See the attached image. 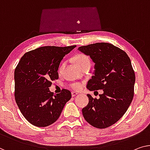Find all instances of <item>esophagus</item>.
Returning <instances> with one entry per match:
<instances>
[{"label":"esophagus","mask_w":150,"mask_h":150,"mask_svg":"<svg viewBox=\"0 0 150 150\" xmlns=\"http://www.w3.org/2000/svg\"><path fill=\"white\" fill-rule=\"evenodd\" d=\"M77 94H78V93L76 92V91H72V92H71V95H72L73 97L77 95Z\"/></svg>","instance_id":"1"}]
</instances>
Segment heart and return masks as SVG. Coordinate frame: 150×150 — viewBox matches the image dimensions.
<instances>
[{
    "mask_svg": "<svg viewBox=\"0 0 150 150\" xmlns=\"http://www.w3.org/2000/svg\"><path fill=\"white\" fill-rule=\"evenodd\" d=\"M73 59H74L75 62L77 64V66L79 67V69L82 67L85 64H90V59H89L88 56L84 54H77L75 56ZM64 66V63H62L61 67L59 69V70L61 71ZM69 87L72 89H73V90L77 91L79 90L82 88V84L80 83H73L69 85Z\"/></svg>",
    "mask_w": 150,
    "mask_h": 150,
    "instance_id": "heart-1",
    "label": "heart"
}]
</instances>
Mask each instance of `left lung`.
Segmentation results:
<instances>
[{
    "label": "left lung",
    "instance_id": "left-lung-1",
    "mask_svg": "<svg viewBox=\"0 0 150 150\" xmlns=\"http://www.w3.org/2000/svg\"><path fill=\"white\" fill-rule=\"evenodd\" d=\"M78 50L95 62L94 75L87 88L104 91L99 99L88 94L89 103L82 109L83 116L91 126L107 128L124 115L133 100L135 75L131 60L124 50L106 42L80 46Z\"/></svg>",
    "mask_w": 150,
    "mask_h": 150
}]
</instances>
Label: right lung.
<instances>
[{
  "label": "right lung",
  "mask_w": 150,
  "mask_h": 150,
  "mask_svg": "<svg viewBox=\"0 0 150 150\" xmlns=\"http://www.w3.org/2000/svg\"><path fill=\"white\" fill-rule=\"evenodd\" d=\"M75 47H40L24 54L15 68V101L23 117L34 126L44 127L57 121L71 98L68 89L54 95L48 88L59 79L60 62Z\"/></svg>",
  "instance_id": "add662e5"
}]
</instances>
